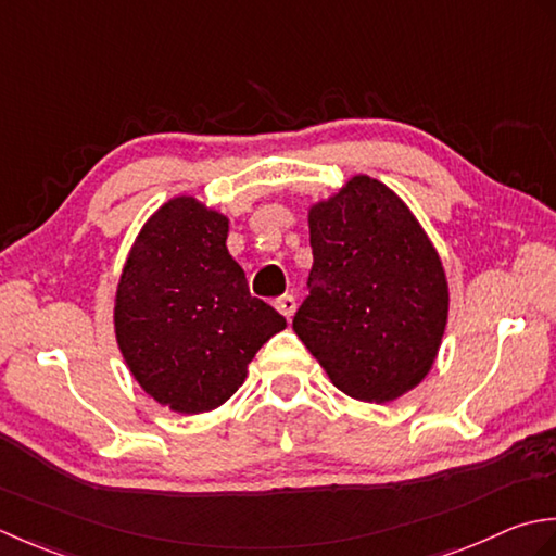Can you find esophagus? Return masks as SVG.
<instances>
[{"label": "esophagus", "mask_w": 556, "mask_h": 556, "mask_svg": "<svg viewBox=\"0 0 556 556\" xmlns=\"http://www.w3.org/2000/svg\"><path fill=\"white\" fill-rule=\"evenodd\" d=\"M276 309L282 314V316H286V319L290 321L292 319V314H294V309H298V302H294V298H292V294H282V298H278L276 302Z\"/></svg>", "instance_id": "1"}]
</instances>
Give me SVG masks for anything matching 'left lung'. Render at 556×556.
<instances>
[{"instance_id":"8db88e82","label":"left lung","mask_w":556,"mask_h":556,"mask_svg":"<svg viewBox=\"0 0 556 556\" xmlns=\"http://www.w3.org/2000/svg\"><path fill=\"white\" fill-rule=\"evenodd\" d=\"M307 223L314 264L294 333L350 399H401L425 381L446 331L437 247L407 203L369 175L314 201Z\"/></svg>"}]
</instances>
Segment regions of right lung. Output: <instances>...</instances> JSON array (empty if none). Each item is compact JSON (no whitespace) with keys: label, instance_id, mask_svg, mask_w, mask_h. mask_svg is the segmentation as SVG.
<instances>
[{"label":"right lung","instance_id":"add662e5","mask_svg":"<svg viewBox=\"0 0 556 556\" xmlns=\"http://www.w3.org/2000/svg\"><path fill=\"white\" fill-rule=\"evenodd\" d=\"M230 218L179 194L151 213L115 290V338L124 365L155 403L179 415L220 407L286 319L249 294L228 252Z\"/></svg>","mask_w":556,"mask_h":556}]
</instances>
